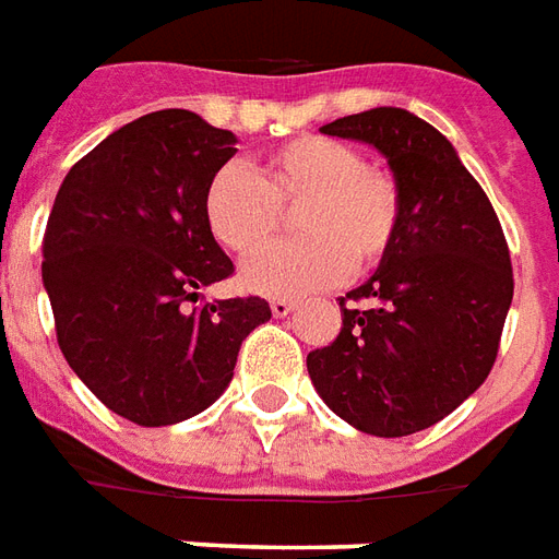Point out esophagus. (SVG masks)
I'll list each match as a JSON object with an SVG mask.
<instances>
[{"instance_id":"34e87169","label":"esophagus","mask_w":559,"mask_h":559,"mask_svg":"<svg viewBox=\"0 0 559 559\" xmlns=\"http://www.w3.org/2000/svg\"><path fill=\"white\" fill-rule=\"evenodd\" d=\"M295 307H298V304H295V300H292V298H273L271 300V312H273V316H276V319H283V316H288V312L295 310Z\"/></svg>"}]
</instances>
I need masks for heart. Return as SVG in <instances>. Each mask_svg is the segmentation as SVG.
I'll return each instance as SVG.
<instances>
[{"instance_id": "b5f03b06", "label": "heart", "mask_w": 559, "mask_h": 559, "mask_svg": "<svg viewBox=\"0 0 559 559\" xmlns=\"http://www.w3.org/2000/svg\"><path fill=\"white\" fill-rule=\"evenodd\" d=\"M299 204L301 237L263 246L282 224L283 206ZM403 195L385 165L364 162L355 146L304 134L271 150L252 174L225 165L210 177L204 219L210 235L237 255L243 286L264 295H298L336 283L343 273L382 261L400 228Z\"/></svg>"}]
</instances>
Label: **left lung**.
Returning a JSON list of instances; mask_svg holds the SVG:
<instances>
[{
	"label": "left lung",
	"mask_w": 559,
	"mask_h": 559,
	"mask_svg": "<svg viewBox=\"0 0 559 559\" xmlns=\"http://www.w3.org/2000/svg\"><path fill=\"white\" fill-rule=\"evenodd\" d=\"M322 132L373 144L397 177L403 213L379 271L340 298L343 328L307 355V370L343 421L409 437L488 379L514 292L509 243L485 189L430 122L373 108Z\"/></svg>",
	"instance_id": "8db88e82"
}]
</instances>
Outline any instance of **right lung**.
Wrapping results in <instances>:
<instances>
[{
    "instance_id": "add662e5",
    "label": "right lung",
    "mask_w": 559,
    "mask_h": 559,
    "mask_svg": "<svg viewBox=\"0 0 559 559\" xmlns=\"http://www.w3.org/2000/svg\"><path fill=\"white\" fill-rule=\"evenodd\" d=\"M237 138L192 110L126 122L71 165L47 219L45 280L57 343L110 413L162 427L204 413L235 376L267 300L204 304L235 264L204 219Z\"/></svg>"
}]
</instances>
